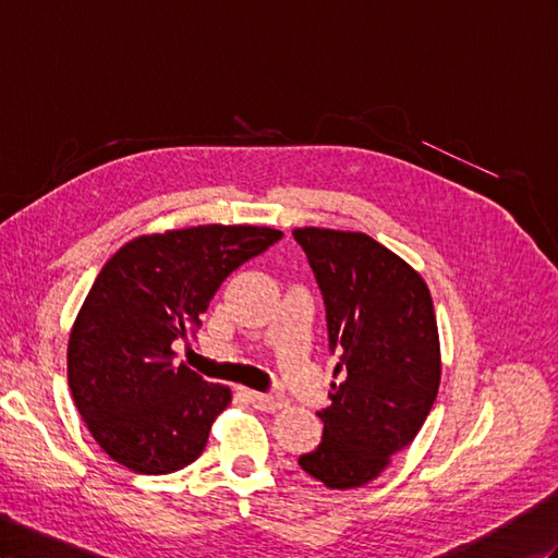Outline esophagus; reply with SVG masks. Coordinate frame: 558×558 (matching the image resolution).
<instances>
[{"mask_svg": "<svg viewBox=\"0 0 558 558\" xmlns=\"http://www.w3.org/2000/svg\"><path fill=\"white\" fill-rule=\"evenodd\" d=\"M242 396H245L256 410H264V412H278L284 405V401H282L280 396H268V393L250 391V389H242Z\"/></svg>", "mask_w": 558, "mask_h": 558, "instance_id": "esophagus-1", "label": "esophagus"}]
</instances>
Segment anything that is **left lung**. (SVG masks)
I'll use <instances>...</instances> for the list:
<instances>
[{"mask_svg":"<svg viewBox=\"0 0 558 558\" xmlns=\"http://www.w3.org/2000/svg\"><path fill=\"white\" fill-rule=\"evenodd\" d=\"M327 311L330 349L339 351L332 405L320 446L299 457L308 476L332 490L375 481L410 446L434 408L440 341L424 278L381 242L359 231L294 228Z\"/></svg>","mask_w":558,"mask_h":558,"instance_id":"left-lung-1","label":"left lung"}]
</instances>
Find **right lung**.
<instances>
[{
	"label": "right lung",
	"instance_id": "right-lung-1",
	"mask_svg": "<svg viewBox=\"0 0 558 558\" xmlns=\"http://www.w3.org/2000/svg\"><path fill=\"white\" fill-rule=\"evenodd\" d=\"M282 238L268 226L207 223L138 235L110 256L68 339V384L110 460L171 474L203 454L231 389L181 363L171 341L199 325L238 266Z\"/></svg>",
	"mask_w": 558,
	"mask_h": 558
}]
</instances>
